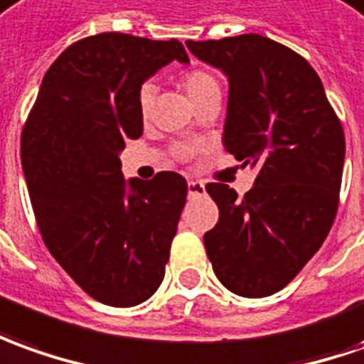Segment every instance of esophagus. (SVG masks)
<instances>
[{
  "label": "esophagus",
  "mask_w": 364,
  "mask_h": 364,
  "mask_svg": "<svg viewBox=\"0 0 364 364\" xmlns=\"http://www.w3.org/2000/svg\"><path fill=\"white\" fill-rule=\"evenodd\" d=\"M188 194L190 196H204L206 194V186L200 180H188Z\"/></svg>",
  "instance_id": "1"
}]
</instances>
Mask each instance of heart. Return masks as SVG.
<instances>
[{"instance_id": "obj_1", "label": "heart", "mask_w": 364, "mask_h": 364, "mask_svg": "<svg viewBox=\"0 0 364 364\" xmlns=\"http://www.w3.org/2000/svg\"><path fill=\"white\" fill-rule=\"evenodd\" d=\"M182 85L186 89L188 97L196 102V105H200L202 101H206L210 97H215V95L222 92V85L218 81V77H215L214 73L206 71V69H192V71H188L182 77ZM154 97H156V85L152 81L142 82L136 99H139L140 114L144 119L152 112ZM194 152H196V144H192V142H178L176 146H174V154L178 158H190Z\"/></svg>"}]
</instances>
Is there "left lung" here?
I'll use <instances>...</instances> for the list:
<instances>
[{"instance_id":"obj_1","label":"left lung","mask_w":364,"mask_h":364,"mask_svg":"<svg viewBox=\"0 0 364 364\" xmlns=\"http://www.w3.org/2000/svg\"><path fill=\"white\" fill-rule=\"evenodd\" d=\"M230 81L224 146L257 166L237 198L212 182L220 218L204 234L215 277L242 297L283 289L317 254L339 208L345 134L319 75L301 55L257 33L186 41Z\"/></svg>"}]
</instances>
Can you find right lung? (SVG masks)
I'll return each mask as SVG.
<instances>
[{
    "instance_id": "right-lung-1",
    "label": "right lung",
    "mask_w": 364,
    "mask_h": 364,
    "mask_svg": "<svg viewBox=\"0 0 364 364\" xmlns=\"http://www.w3.org/2000/svg\"><path fill=\"white\" fill-rule=\"evenodd\" d=\"M184 45L127 33L73 43L45 73L21 134V166L47 250L110 307H134L164 279L188 184L176 172L122 176L119 154L142 134L139 89Z\"/></svg>"
}]
</instances>
